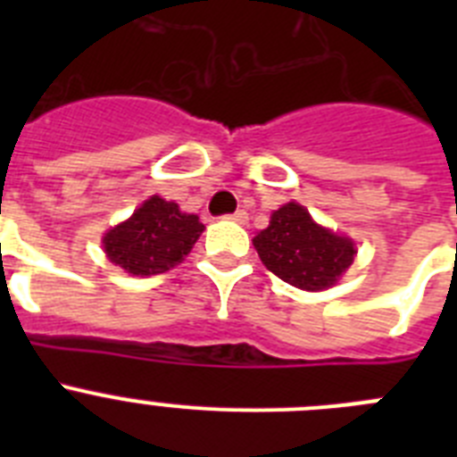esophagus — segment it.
<instances>
[{"mask_svg": "<svg viewBox=\"0 0 457 457\" xmlns=\"http://www.w3.org/2000/svg\"><path fill=\"white\" fill-rule=\"evenodd\" d=\"M224 220H231V221H236V224H247V212H245V210H237V212H233V215H226Z\"/></svg>", "mask_w": 457, "mask_h": 457, "instance_id": "34e87169", "label": "esophagus"}]
</instances>
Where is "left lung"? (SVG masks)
<instances>
[{"label": "left lung", "mask_w": 457, "mask_h": 457, "mask_svg": "<svg viewBox=\"0 0 457 457\" xmlns=\"http://www.w3.org/2000/svg\"><path fill=\"white\" fill-rule=\"evenodd\" d=\"M253 247L270 272L311 293L332 288L357 253L350 237L316 224L295 201L274 210L268 228L253 237Z\"/></svg>", "instance_id": "1"}]
</instances>
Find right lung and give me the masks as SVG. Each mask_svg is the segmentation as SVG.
Returning a JSON list of instances; mask_svg holds the SVG:
<instances>
[{"instance_id":"obj_1","label":"right lung","mask_w":457,"mask_h":457,"mask_svg":"<svg viewBox=\"0 0 457 457\" xmlns=\"http://www.w3.org/2000/svg\"><path fill=\"white\" fill-rule=\"evenodd\" d=\"M205 226L173 201L151 196L130 220L109 228L103 237L107 258L132 277L162 274L179 265L199 240Z\"/></svg>"}]
</instances>
